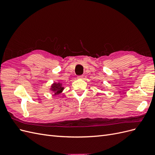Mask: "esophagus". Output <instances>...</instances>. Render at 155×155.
I'll return each mask as SVG.
<instances>
[{
  "label": "esophagus",
  "instance_id": "obj_1",
  "mask_svg": "<svg viewBox=\"0 0 155 155\" xmlns=\"http://www.w3.org/2000/svg\"><path fill=\"white\" fill-rule=\"evenodd\" d=\"M78 79H83V76H78Z\"/></svg>",
  "mask_w": 155,
  "mask_h": 155
}]
</instances>
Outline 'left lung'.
Instances as JSON below:
<instances>
[{
    "mask_svg": "<svg viewBox=\"0 0 155 155\" xmlns=\"http://www.w3.org/2000/svg\"><path fill=\"white\" fill-rule=\"evenodd\" d=\"M101 91H103V89H102V88H101Z\"/></svg>",
    "mask_w": 155,
    "mask_h": 155,
    "instance_id": "8db88e82",
    "label": "left lung"
}]
</instances>
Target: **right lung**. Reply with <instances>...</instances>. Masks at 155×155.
<instances>
[{
  "label": "right lung",
  "mask_w": 155,
  "mask_h": 155,
  "mask_svg": "<svg viewBox=\"0 0 155 155\" xmlns=\"http://www.w3.org/2000/svg\"><path fill=\"white\" fill-rule=\"evenodd\" d=\"M64 89V87L63 85V83L61 82H55L53 83L51 85L50 91H51L52 92H54V95L57 96H59L61 94L63 90Z\"/></svg>",
  "instance_id": "1"
}]
</instances>
